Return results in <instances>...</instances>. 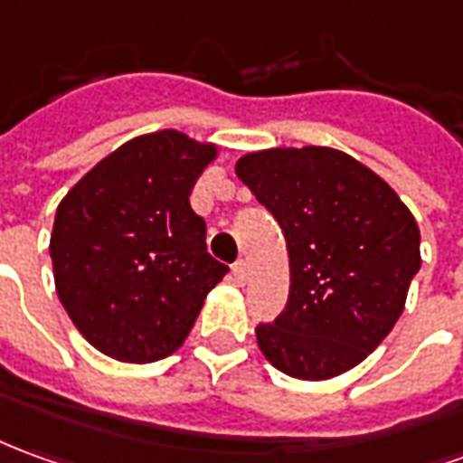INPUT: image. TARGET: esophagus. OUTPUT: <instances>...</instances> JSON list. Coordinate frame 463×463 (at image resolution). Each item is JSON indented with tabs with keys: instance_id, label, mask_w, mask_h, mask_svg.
Masks as SVG:
<instances>
[{
	"instance_id": "1",
	"label": "esophagus",
	"mask_w": 463,
	"mask_h": 463,
	"mask_svg": "<svg viewBox=\"0 0 463 463\" xmlns=\"http://www.w3.org/2000/svg\"><path fill=\"white\" fill-rule=\"evenodd\" d=\"M232 273H235V278H238V280H241V283H245V280H248V263H245V260H235V263H232Z\"/></svg>"
}]
</instances>
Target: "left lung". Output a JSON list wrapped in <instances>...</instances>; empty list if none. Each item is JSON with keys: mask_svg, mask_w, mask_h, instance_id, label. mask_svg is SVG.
Returning <instances> with one entry per match:
<instances>
[{"mask_svg": "<svg viewBox=\"0 0 463 463\" xmlns=\"http://www.w3.org/2000/svg\"><path fill=\"white\" fill-rule=\"evenodd\" d=\"M235 173L280 225L290 265L286 308L255 328L260 351L293 378L341 376L403 313L421 268L411 210L386 180L333 147L248 153Z\"/></svg>", "mask_w": 463, "mask_h": 463, "instance_id": "left-lung-1", "label": "left lung"}]
</instances>
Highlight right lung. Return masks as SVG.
Returning <instances> with one entry per match:
<instances>
[{"label":"right lung","mask_w":463,"mask_h":463,"mask_svg":"<svg viewBox=\"0 0 463 463\" xmlns=\"http://www.w3.org/2000/svg\"><path fill=\"white\" fill-rule=\"evenodd\" d=\"M218 157L177 130L140 135L67 193L50 238L54 286L77 331L128 364L175 354L228 273L190 190Z\"/></svg>","instance_id":"obj_1"}]
</instances>
